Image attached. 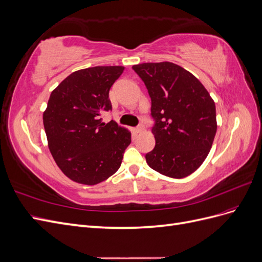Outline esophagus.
Segmentation results:
<instances>
[{
	"label": "esophagus",
	"mask_w": 262,
	"mask_h": 262,
	"mask_svg": "<svg viewBox=\"0 0 262 262\" xmlns=\"http://www.w3.org/2000/svg\"><path fill=\"white\" fill-rule=\"evenodd\" d=\"M143 131H144V125H143V124H140V125L138 126V128L136 129V132H137V133H142Z\"/></svg>",
	"instance_id": "obj_1"
}]
</instances>
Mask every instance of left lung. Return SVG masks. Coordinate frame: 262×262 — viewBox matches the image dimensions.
Masks as SVG:
<instances>
[{
    "label": "left lung",
    "mask_w": 262,
    "mask_h": 262,
    "mask_svg": "<svg viewBox=\"0 0 262 262\" xmlns=\"http://www.w3.org/2000/svg\"><path fill=\"white\" fill-rule=\"evenodd\" d=\"M132 69L144 82L155 119V147L145 155L150 168L185 178L209 155L217 123L214 100L189 71L171 62L142 63Z\"/></svg>",
    "instance_id": "left-lung-1"
}]
</instances>
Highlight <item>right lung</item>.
<instances>
[{
	"mask_svg": "<svg viewBox=\"0 0 262 262\" xmlns=\"http://www.w3.org/2000/svg\"><path fill=\"white\" fill-rule=\"evenodd\" d=\"M123 67L78 70L52 91L43 126L53 160L77 184L94 186L119 169L131 132L114 120L102 122L112 109L109 90Z\"/></svg>",
	"mask_w": 262,
	"mask_h": 262,
	"instance_id": "1",
	"label": "right lung"
}]
</instances>
